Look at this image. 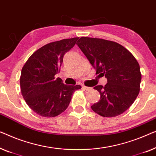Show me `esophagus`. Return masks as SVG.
<instances>
[{
    "mask_svg": "<svg viewBox=\"0 0 156 156\" xmlns=\"http://www.w3.org/2000/svg\"><path fill=\"white\" fill-rule=\"evenodd\" d=\"M83 89L85 90H86V91H88V90H90L92 89V87H86V86H83Z\"/></svg>",
    "mask_w": 156,
    "mask_h": 156,
    "instance_id": "esophagus-1",
    "label": "esophagus"
}]
</instances>
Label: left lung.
<instances>
[{"label":"left lung","instance_id":"1","mask_svg":"<svg viewBox=\"0 0 156 156\" xmlns=\"http://www.w3.org/2000/svg\"><path fill=\"white\" fill-rule=\"evenodd\" d=\"M76 44L96 69V74L107 79L105 86L94 87L100 93V100L92 105V109L105 117L124 112L139 93L141 74L136 59L115 41L83 37Z\"/></svg>","mask_w":156,"mask_h":156}]
</instances>
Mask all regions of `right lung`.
Here are the masks:
<instances>
[{"label":"right lung","mask_w":156,"mask_h":156,"mask_svg":"<svg viewBox=\"0 0 156 156\" xmlns=\"http://www.w3.org/2000/svg\"><path fill=\"white\" fill-rule=\"evenodd\" d=\"M78 37L47 44L32 54L22 69L20 89L24 99L35 113L54 117L64 112L79 85L63 84L55 76L60 71L64 54Z\"/></svg>","instance_id":"1"}]
</instances>
